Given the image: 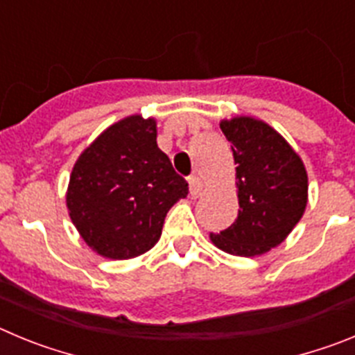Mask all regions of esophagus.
I'll return each mask as SVG.
<instances>
[{
	"mask_svg": "<svg viewBox=\"0 0 355 355\" xmlns=\"http://www.w3.org/2000/svg\"><path fill=\"white\" fill-rule=\"evenodd\" d=\"M188 188H190V196L199 197L202 192V181H200L199 175H190L188 178Z\"/></svg>",
	"mask_w": 355,
	"mask_h": 355,
	"instance_id": "obj_1",
	"label": "esophagus"
}]
</instances>
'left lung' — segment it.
Listing matches in <instances>:
<instances>
[{"label": "left lung", "mask_w": 355, "mask_h": 355, "mask_svg": "<svg viewBox=\"0 0 355 355\" xmlns=\"http://www.w3.org/2000/svg\"><path fill=\"white\" fill-rule=\"evenodd\" d=\"M236 163V220L211 241L234 256H259L277 247L302 218L307 172L300 156L266 122L252 117L222 121Z\"/></svg>", "instance_id": "left-lung-1"}]
</instances>
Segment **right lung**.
<instances>
[{
	"label": "right lung",
	"instance_id": "right-lung-1",
	"mask_svg": "<svg viewBox=\"0 0 355 355\" xmlns=\"http://www.w3.org/2000/svg\"><path fill=\"white\" fill-rule=\"evenodd\" d=\"M187 196L188 183L156 144L155 119L130 115L81 153L65 199L90 249L130 259L156 245L168 209Z\"/></svg>",
	"mask_w": 355,
	"mask_h": 355
}]
</instances>
